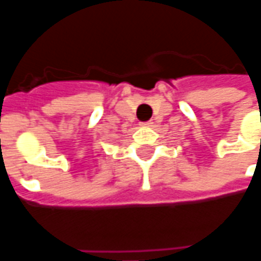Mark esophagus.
Returning <instances> with one entry per match:
<instances>
[{
  "instance_id": "34e87169",
  "label": "esophagus",
  "mask_w": 261,
  "mask_h": 261,
  "mask_svg": "<svg viewBox=\"0 0 261 261\" xmlns=\"http://www.w3.org/2000/svg\"><path fill=\"white\" fill-rule=\"evenodd\" d=\"M142 125H145V127H151V125L153 124V121H151V120H149V121H144V123H141Z\"/></svg>"
}]
</instances>
